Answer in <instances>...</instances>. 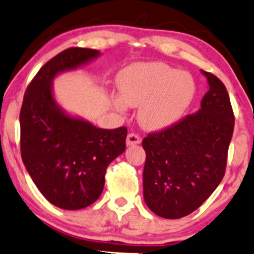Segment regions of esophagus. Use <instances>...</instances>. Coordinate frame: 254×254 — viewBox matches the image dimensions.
<instances>
[{
	"mask_svg": "<svg viewBox=\"0 0 254 254\" xmlns=\"http://www.w3.org/2000/svg\"><path fill=\"white\" fill-rule=\"evenodd\" d=\"M141 143V137L135 135V133H129L127 137V145L131 147V145H137Z\"/></svg>",
	"mask_w": 254,
	"mask_h": 254,
	"instance_id": "1",
	"label": "esophagus"
}]
</instances>
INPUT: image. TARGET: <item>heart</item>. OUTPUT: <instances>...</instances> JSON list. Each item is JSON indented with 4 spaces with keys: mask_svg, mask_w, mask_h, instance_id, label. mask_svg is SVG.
Segmentation results:
<instances>
[{
    "mask_svg": "<svg viewBox=\"0 0 254 254\" xmlns=\"http://www.w3.org/2000/svg\"><path fill=\"white\" fill-rule=\"evenodd\" d=\"M118 92L119 98L111 100L116 110L139 107L141 127L161 131L183 117L196 95V82L190 74L164 63H138L119 74Z\"/></svg>",
    "mask_w": 254,
    "mask_h": 254,
    "instance_id": "heart-1",
    "label": "heart"
}]
</instances>
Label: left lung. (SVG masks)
Masks as SVG:
<instances>
[{
    "label": "left lung",
    "instance_id": "left-lung-1",
    "mask_svg": "<svg viewBox=\"0 0 254 254\" xmlns=\"http://www.w3.org/2000/svg\"><path fill=\"white\" fill-rule=\"evenodd\" d=\"M209 90L200 109L179 123L142 142L147 154L143 197L157 216L176 220L197 210L224 176L234 130V115L226 87L204 70Z\"/></svg>",
    "mask_w": 254,
    "mask_h": 254
}]
</instances>
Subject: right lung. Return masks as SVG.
Segmentation results:
<instances>
[{
	"label": "right lung",
	"instance_id": "right-lung-1",
	"mask_svg": "<svg viewBox=\"0 0 254 254\" xmlns=\"http://www.w3.org/2000/svg\"><path fill=\"white\" fill-rule=\"evenodd\" d=\"M100 56L93 49H66L40 68L20 112L21 157L38 190L64 210L87 208L100 197L106 168L124 153L127 130H106L70 115L57 103L54 80Z\"/></svg>",
	"mask_w": 254,
	"mask_h": 254
}]
</instances>
